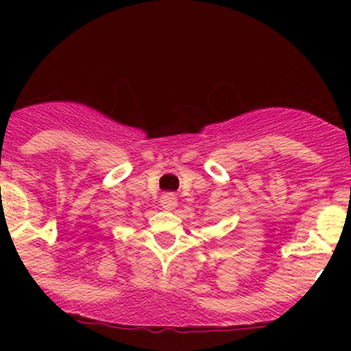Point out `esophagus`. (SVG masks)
Returning <instances> with one entry per match:
<instances>
[{
	"mask_svg": "<svg viewBox=\"0 0 351 351\" xmlns=\"http://www.w3.org/2000/svg\"><path fill=\"white\" fill-rule=\"evenodd\" d=\"M161 207L166 208V210H171V208L176 207V204H178V197L175 195V193H162L161 195Z\"/></svg>",
	"mask_w": 351,
	"mask_h": 351,
	"instance_id": "esophagus-1",
	"label": "esophagus"
}]
</instances>
